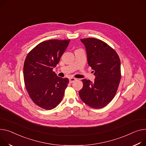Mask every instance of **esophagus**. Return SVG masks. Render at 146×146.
I'll list each match as a JSON object with an SVG mask.
<instances>
[{"label": "esophagus", "instance_id": "esophagus-1", "mask_svg": "<svg viewBox=\"0 0 146 146\" xmlns=\"http://www.w3.org/2000/svg\"><path fill=\"white\" fill-rule=\"evenodd\" d=\"M76 79L73 78V77H71V78L69 79V82H70V83H73V82H74V81H76Z\"/></svg>", "mask_w": 146, "mask_h": 146}]
</instances>
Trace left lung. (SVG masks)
Here are the masks:
<instances>
[{"mask_svg": "<svg viewBox=\"0 0 146 146\" xmlns=\"http://www.w3.org/2000/svg\"><path fill=\"white\" fill-rule=\"evenodd\" d=\"M80 40L96 78L93 83L82 80L80 98L91 108L101 109L113 100L118 89L121 79L120 58L113 48L101 40L89 37Z\"/></svg>", "mask_w": 146, "mask_h": 146, "instance_id": "8db88e82", "label": "left lung"}]
</instances>
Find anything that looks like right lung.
Masks as SVG:
<instances>
[{"instance_id": "right-lung-1", "label": "right lung", "mask_w": 146, "mask_h": 146, "mask_svg": "<svg viewBox=\"0 0 146 146\" xmlns=\"http://www.w3.org/2000/svg\"><path fill=\"white\" fill-rule=\"evenodd\" d=\"M70 40H46L38 44L25 60V87L32 101L45 110H52L61 102L69 82L53 71Z\"/></svg>"}]
</instances>
